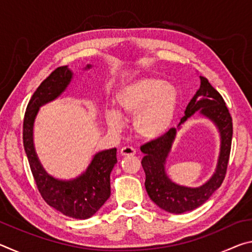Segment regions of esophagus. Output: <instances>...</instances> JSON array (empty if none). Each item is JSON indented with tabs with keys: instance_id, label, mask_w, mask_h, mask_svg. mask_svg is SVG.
I'll use <instances>...</instances> for the list:
<instances>
[{
	"instance_id": "obj_1",
	"label": "esophagus",
	"mask_w": 252,
	"mask_h": 252,
	"mask_svg": "<svg viewBox=\"0 0 252 252\" xmlns=\"http://www.w3.org/2000/svg\"><path fill=\"white\" fill-rule=\"evenodd\" d=\"M121 156H134L135 155V149L132 147H123L120 150Z\"/></svg>"
}]
</instances>
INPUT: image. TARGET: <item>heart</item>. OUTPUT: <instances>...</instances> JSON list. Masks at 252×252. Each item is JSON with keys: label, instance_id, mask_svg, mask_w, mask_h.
I'll return each instance as SVG.
<instances>
[{"label": "heart", "instance_id": "heart-1", "mask_svg": "<svg viewBox=\"0 0 252 252\" xmlns=\"http://www.w3.org/2000/svg\"><path fill=\"white\" fill-rule=\"evenodd\" d=\"M178 90L158 78H141L119 89L114 95L116 110H106L104 118L112 131L122 127L120 116L133 117L132 126L140 138L157 140L168 131L178 106Z\"/></svg>", "mask_w": 252, "mask_h": 252}]
</instances>
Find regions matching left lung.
Returning a JSON list of instances; mask_svg holds the SVG:
<instances>
[{"label": "left lung", "mask_w": 252, "mask_h": 252, "mask_svg": "<svg viewBox=\"0 0 252 252\" xmlns=\"http://www.w3.org/2000/svg\"><path fill=\"white\" fill-rule=\"evenodd\" d=\"M200 88L188 103L185 116L177 127L170 129L161 138L143 144L144 153L141 164L146 172V190L149 197L158 207L170 213L181 215L207 201L221 186L227 172V165L231 149L232 119L222 96L209 81L199 76ZM210 120L216 126L220 136V151L215 172L203 185L191 188L178 185L170 179L165 171V163L177 131L188 118L195 112Z\"/></svg>", "instance_id": "1"}]
</instances>
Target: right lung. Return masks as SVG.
<instances>
[{
    "label": "right lung",
    "instance_id": "1",
    "mask_svg": "<svg viewBox=\"0 0 252 252\" xmlns=\"http://www.w3.org/2000/svg\"><path fill=\"white\" fill-rule=\"evenodd\" d=\"M87 64L84 70H90ZM73 72L69 66L54 70L30 100L23 122V144L30 168L45 202L66 217L74 219H89L99 211L110 198V174L117 160V149H108L95 153L85 171L73 179L63 180L45 171L34 147V122L41 106L57 100L69 87Z\"/></svg>",
    "mask_w": 252,
    "mask_h": 252
}]
</instances>
